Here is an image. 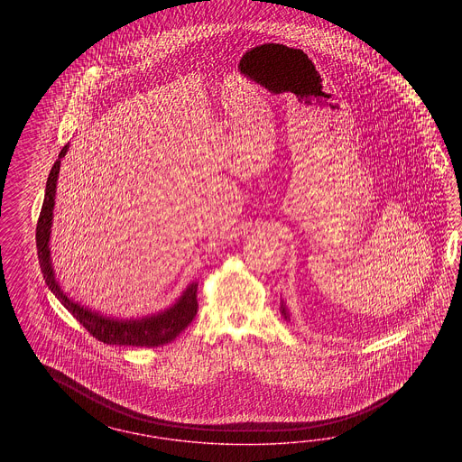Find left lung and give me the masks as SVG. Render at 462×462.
Returning a JSON list of instances; mask_svg holds the SVG:
<instances>
[{"instance_id": "1", "label": "left lung", "mask_w": 462, "mask_h": 462, "mask_svg": "<svg viewBox=\"0 0 462 462\" xmlns=\"http://www.w3.org/2000/svg\"><path fill=\"white\" fill-rule=\"evenodd\" d=\"M281 315L284 317V320H288V322H291V317H290V310L286 307V303L281 300V308H280Z\"/></svg>"}]
</instances>
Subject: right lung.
I'll list each match as a JSON object with an SVG mask.
<instances>
[{"instance_id": "obj_1", "label": "right lung", "mask_w": 462, "mask_h": 462, "mask_svg": "<svg viewBox=\"0 0 462 462\" xmlns=\"http://www.w3.org/2000/svg\"><path fill=\"white\" fill-rule=\"evenodd\" d=\"M69 143H66L59 154V159L49 172L45 184L42 211L37 224V254L42 269L43 280L49 290L56 294L57 300L66 307L72 317L83 325L84 328L93 337H97L103 344L110 346H134V347H157L164 346L181 334L182 330L193 322L198 300L196 288L198 282H189L181 296L166 310H161L152 315L142 319H113L99 313L97 310L84 307L81 303L70 300L60 284L57 282L56 271L51 259V228L54 218L56 205L57 178L60 169V159L68 154Z\"/></svg>"}]
</instances>
